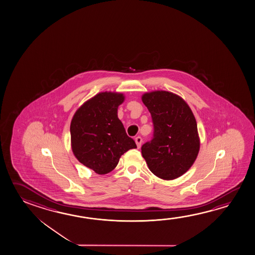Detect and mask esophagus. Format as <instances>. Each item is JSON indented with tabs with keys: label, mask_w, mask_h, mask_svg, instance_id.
Listing matches in <instances>:
<instances>
[{
	"label": "esophagus",
	"mask_w": 255,
	"mask_h": 255,
	"mask_svg": "<svg viewBox=\"0 0 255 255\" xmlns=\"http://www.w3.org/2000/svg\"><path fill=\"white\" fill-rule=\"evenodd\" d=\"M134 141H135V143H136V145H137V148H140L141 145H142V137H141V136H136L135 139H134Z\"/></svg>",
	"instance_id": "34e87169"
}]
</instances>
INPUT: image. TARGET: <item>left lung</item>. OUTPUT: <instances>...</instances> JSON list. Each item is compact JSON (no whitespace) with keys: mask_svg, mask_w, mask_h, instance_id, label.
Here are the masks:
<instances>
[{"mask_svg":"<svg viewBox=\"0 0 255 255\" xmlns=\"http://www.w3.org/2000/svg\"><path fill=\"white\" fill-rule=\"evenodd\" d=\"M151 113L153 137L142 145V155L149 169L165 180L180 177L194 164L200 140L190 107L180 96L154 91L142 96Z\"/></svg>","mask_w":255,"mask_h":255,"instance_id":"obj_1","label":"left lung"}]
</instances>
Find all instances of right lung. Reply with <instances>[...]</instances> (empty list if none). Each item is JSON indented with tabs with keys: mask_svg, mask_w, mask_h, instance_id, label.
Here are the masks:
<instances>
[{
	"mask_svg": "<svg viewBox=\"0 0 255 255\" xmlns=\"http://www.w3.org/2000/svg\"><path fill=\"white\" fill-rule=\"evenodd\" d=\"M124 95L104 92L83 104L70 124L74 155L99 175L111 172L122 154L136 148L118 118V107Z\"/></svg>",
	"mask_w": 255,
	"mask_h": 255,
	"instance_id": "obj_1",
	"label": "right lung"
}]
</instances>
